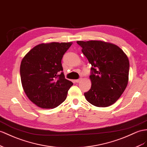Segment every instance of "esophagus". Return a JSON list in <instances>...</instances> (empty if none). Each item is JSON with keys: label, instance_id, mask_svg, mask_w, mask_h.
<instances>
[{"label": "esophagus", "instance_id": "34e87169", "mask_svg": "<svg viewBox=\"0 0 147 147\" xmlns=\"http://www.w3.org/2000/svg\"><path fill=\"white\" fill-rule=\"evenodd\" d=\"M81 80V79H79V80H75V82H77V83H78V82H80Z\"/></svg>", "mask_w": 147, "mask_h": 147}]
</instances>
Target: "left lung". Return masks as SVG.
I'll return each mask as SVG.
<instances>
[{"instance_id": "obj_1", "label": "left lung", "mask_w": 147, "mask_h": 147, "mask_svg": "<svg viewBox=\"0 0 147 147\" xmlns=\"http://www.w3.org/2000/svg\"><path fill=\"white\" fill-rule=\"evenodd\" d=\"M91 64V88L84 93L89 103L108 107L121 96L129 81V61L119 47L102 41H78Z\"/></svg>"}]
</instances>
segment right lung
Listing matches in <instances>:
<instances>
[{
	"label": "right lung",
	"mask_w": 147,
	"mask_h": 147,
	"mask_svg": "<svg viewBox=\"0 0 147 147\" xmlns=\"http://www.w3.org/2000/svg\"><path fill=\"white\" fill-rule=\"evenodd\" d=\"M72 43L38 45L22 59V87L28 98L39 107L53 109L66 99L73 83L65 79L61 59Z\"/></svg>",
	"instance_id": "obj_1"
}]
</instances>
